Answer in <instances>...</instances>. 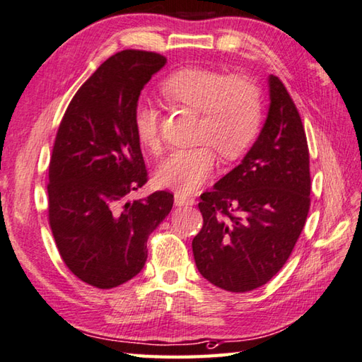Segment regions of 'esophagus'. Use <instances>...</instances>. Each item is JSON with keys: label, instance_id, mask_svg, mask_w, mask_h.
Wrapping results in <instances>:
<instances>
[{"label": "esophagus", "instance_id": "1", "mask_svg": "<svg viewBox=\"0 0 362 362\" xmlns=\"http://www.w3.org/2000/svg\"><path fill=\"white\" fill-rule=\"evenodd\" d=\"M195 199L194 197H189L184 192H176L175 194V204L176 206H189V204H194Z\"/></svg>", "mask_w": 362, "mask_h": 362}]
</instances>
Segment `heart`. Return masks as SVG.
<instances>
[{
  "label": "heart",
  "mask_w": 362,
  "mask_h": 362,
  "mask_svg": "<svg viewBox=\"0 0 362 362\" xmlns=\"http://www.w3.org/2000/svg\"><path fill=\"white\" fill-rule=\"evenodd\" d=\"M160 93L170 104L199 112L195 140L176 149L158 168L160 186L192 192L216 168V151L225 160L238 159L255 140L262 122V94L247 77L227 75L206 67H184L162 81ZM134 129L143 148L162 153L160 112L151 100L140 99L134 108Z\"/></svg>",
  "instance_id": "heart-1"
}]
</instances>
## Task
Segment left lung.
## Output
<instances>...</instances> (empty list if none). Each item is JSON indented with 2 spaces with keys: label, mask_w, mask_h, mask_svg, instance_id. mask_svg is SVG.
<instances>
[{
  "label": "left lung",
  "mask_w": 362,
  "mask_h": 362,
  "mask_svg": "<svg viewBox=\"0 0 362 362\" xmlns=\"http://www.w3.org/2000/svg\"><path fill=\"white\" fill-rule=\"evenodd\" d=\"M269 112L236 168L200 195L203 227L192 250L200 274L219 288L262 287L291 255L310 208L309 146L299 112L269 75Z\"/></svg>",
  "instance_id": "obj_1"
}]
</instances>
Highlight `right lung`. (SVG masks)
<instances>
[{"label":"right lung","instance_id":"obj_1","mask_svg":"<svg viewBox=\"0 0 362 362\" xmlns=\"http://www.w3.org/2000/svg\"><path fill=\"white\" fill-rule=\"evenodd\" d=\"M167 58L122 50L75 93L59 122L49 163V223L64 264L81 282L113 288L145 266L148 236L173 206L156 190L124 203L148 182L134 108Z\"/></svg>","mask_w":362,"mask_h":362}]
</instances>
